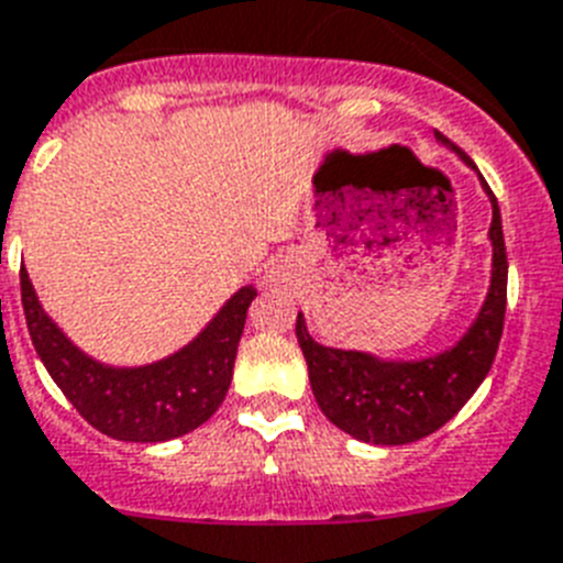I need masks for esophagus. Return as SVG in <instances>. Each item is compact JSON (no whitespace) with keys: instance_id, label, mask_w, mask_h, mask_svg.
<instances>
[{"instance_id":"obj_1","label":"esophagus","mask_w":563,"mask_h":563,"mask_svg":"<svg viewBox=\"0 0 563 563\" xmlns=\"http://www.w3.org/2000/svg\"><path fill=\"white\" fill-rule=\"evenodd\" d=\"M289 280V268L283 266V263H272V266L263 272V286L274 289V286H283V283Z\"/></svg>"}]
</instances>
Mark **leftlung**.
<instances>
[{
	"instance_id": "left-lung-1",
	"label": "left lung",
	"mask_w": 563,
	"mask_h": 563,
	"mask_svg": "<svg viewBox=\"0 0 563 563\" xmlns=\"http://www.w3.org/2000/svg\"><path fill=\"white\" fill-rule=\"evenodd\" d=\"M434 140L455 151L461 163L478 174L481 188L493 206V223L486 234L493 245L489 289L470 329L443 352L427 354L418 361H391L361 349L323 346L309 334L303 311H297V343L303 349L309 384L320 412L357 441L377 446L420 441L455 418L457 409L484 384L486 372L493 369L504 332L507 245L500 229L498 200L464 151L450 143L441 131Z\"/></svg>"
}]
</instances>
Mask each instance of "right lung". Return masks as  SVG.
I'll list each match as a JSON object with an SVG mask.
<instances>
[{"mask_svg": "<svg viewBox=\"0 0 563 563\" xmlns=\"http://www.w3.org/2000/svg\"><path fill=\"white\" fill-rule=\"evenodd\" d=\"M22 306L33 349L54 384L93 429L131 443H163L202 427L229 395L245 311L257 297L240 286L183 349L143 366H111L74 343L42 309L22 268Z\"/></svg>", "mask_w": 563, "mask_h": 563, "instance_id": "add662e5", "label": "right lung"}]
</instances>
